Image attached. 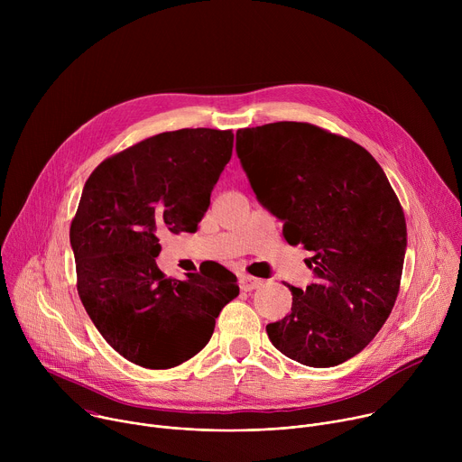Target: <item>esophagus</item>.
<instances>
[{
  "mask_svg": "<svg viewBox=\"0 0 462 462\" xmlns=\"http://www.w3.org/2000/svg\"><path fill=\"white\" fill-rule=\"evenodd\" d=\"M263 283V280H259V278H254V276H243L241 278V289L243 291H254V289H259Z\"/></svg>",
  "mask_w": 462,
  "mask_h": 462,
  "instance_id": "1",
  "label": "esophagus"
}]
</instances>
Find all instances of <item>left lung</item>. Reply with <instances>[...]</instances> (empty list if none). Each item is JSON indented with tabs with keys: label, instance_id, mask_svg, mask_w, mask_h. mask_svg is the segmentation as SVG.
<instances>
[{
	"label": "left lung",
	"instance_id": "1",
	"mask_svg": "<svg viewBox=\"0 0 462 462\" xmlns=\"http://www.w3.org/2000/svg\"><path fill=\"white\" fill-rule=\"evenodd\" d=\"M236 152L287 243L312 252L316 282L289 285L291 314L267 325L273 346L309 367L353 358L391 314L404 267L406 219L383 170L360 144L305 122L239 129Z\"/></svg>",
	"mask_w": 462,
	"mask_h": 462
}]
</instances>
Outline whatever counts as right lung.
<instances>
[{
	"mask_svg": "<svg viewBox=\"0 0 462 462\" xmlns=\"http://www.w3.org/2000/svg\"><path fill=\"white\" fill-rule=\"evenodd\" d=\"M232 148L230 129L166 131L106 159L84 184L69 232L79 294L129 362L168 369L195 356L239 294L221 265L171 280L155 261L161 234L197 230Z\"/></svg>",
	"mask_w": 462,
	"mask_h": 462,
	"instance_id": "obj_1",
	"label": "right lung"
}]
</instances>
